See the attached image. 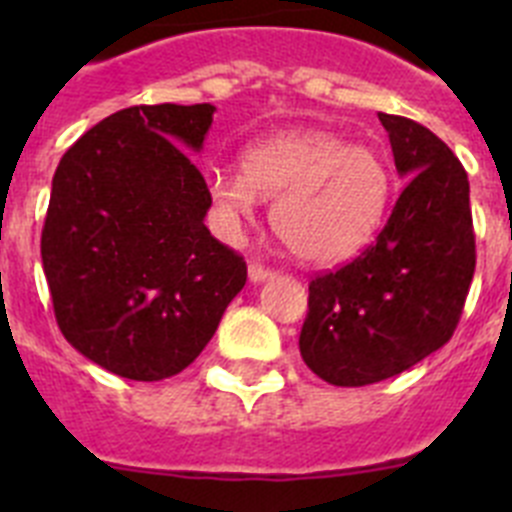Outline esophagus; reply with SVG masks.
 <instances>
[{
	"mask_svg": "<svg viewBox=\"0 0 512 512\" xmlns=\"http://www.w3.org/2000/svg\"><path fill=\"white\" fill-rule=\"evenodd\" d=\"M271 274H274V271H271L269 266L259 264V261H251V264H248V279H251L253 284L266 282V279H269Z\"/></svg>",
	"mask_w": 512,
	"mask_h": 512,
	"instance_id": "esophagus-1",
	"label": "esophagus"
}]
</instances>
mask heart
<instances>
[{"instance_id": "1", "label": "heart", "mask_w": 512, "mask_h": 512, "mask_svg": "<svg viewBox=\"0 0 512 512\" xmlns=\"http://www.w3.org/2000/svg\"><path fill=\"white\" fill-rule=\"evenodd\" d=\"M207 192L228 233L251 220L259 200L274 202L279 241L305 264H343L372 241L390 202V171L366 146L318 130L266 138L241 171H212Z\"/></svg>"}]
</instances>
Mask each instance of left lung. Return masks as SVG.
Segmentation results:
<instances>
[{"instance_id":"left-lung-1","label":"left lung","mask_w":512,"mask_h":512,"mask_svg":"<svg viewBox=\"0 0 512 512\" xmlns=\"http://www.w3.org/2000/svg\"><path fill=\"white\" fill-rule=\"evenodd\" d=\"M405 179L377 241L310 282L300 354L336 387L382 382L454 336L474 277L469 179L420 122L379 112Z\"/></svg>"}]
</instances>
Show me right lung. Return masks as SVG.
<instances>
[{
    "instance_id": "right-lung-1",
    "label": "right lung",
    "mask_w": 512,
    "mask_h": 512,
    "mask_svg": "<svg viewBox=\"0 0 512 512\" xmlns=\"http://www.w3.org/2000/svg\"><path fill=\"white\" fill-rule=\"evenodd\" d=\"M212 104H140L63 153L40 256L63 338L117 377L187 369L246 284V261L205 225L200 151Z\"/></svg>"
}]
</instances>
